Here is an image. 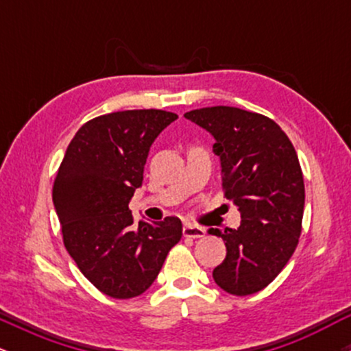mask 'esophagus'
Masks as SVG:
<instances>
[{"mask_svg":"<svg viewBox=\"0 0 351 351\" xmlns=\"http://www.w3.org/2000/svg\"><path fill=\"white\" fill-rule=\"evenodd\" d=\"M204 234H206V229L201 228V226H196V224L186 223L183 226L184 237H193V239H198V237H204Z\"/></svg>","mask_w":351,"mask_h":351,"instance_id":"34e87169","label":"esophagus"}]
</instances>
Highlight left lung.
I'll return each instance as SVG.
<instances>
[{"mask_svg": "<svg viewBox=\"0 0 351 351\" xmlns=\"http://www.w3.org/2000/svg\"><path fill=\"white\" fill-rule=\"evenodd\" d=\"M215 136L224 195L239 208L237 229H209L223 237L226 259L213 279L232 295L263 291L279 276L299 244L305 186L295 148L267 117L237 107L186 112Z\"/></svg>", "mask_w": 351, "mask_h": 351, "instance_id": "8db88e82", "label": "left lung"}]
</instances>
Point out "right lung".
I'll return each mask as SVG.
<instances>
[{"label":"right lung","mask_w":351,"mask_h":351,"mask_svg":"<svg viewBox=\"0 0 351 351\" xmlns=\"http://www.w3.org/2000/svg\"><path fill=\"white\" fill-rule=\"evenodd\" d=\"M176 119L156 108L95 117L71 140L56 176L52 201L64 245L80 272L114 299L147 291L183 234L178 217L134 223L128 209L152 143Z\"/></svg>","instance_id":"right-lung-1"}]
</instances>
